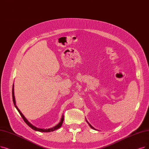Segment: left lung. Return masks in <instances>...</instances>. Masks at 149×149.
<instances>
[{
	"label": "left lung",
	"instance_id": "obj_1",
	"mask_svg": "<svg viewBox=\"0 0 149 149\" xmlns=\"http://www.w3.org/2000/svg\"><path fill=\"white\" fill-rule=\"evenodd\" d=\"M86 122H87V123H88V125H89V126H90V127H91V128H92V129H93V130H96V129H95V128H93V127H92V125H91V124H90V123H88V121H87V120H86Z\"/></svg>",
	"mask_w": 149,
	"mask_h": 149
}]
</instances>
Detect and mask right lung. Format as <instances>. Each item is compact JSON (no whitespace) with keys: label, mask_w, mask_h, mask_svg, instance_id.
Returning a JSON list of instances; mask_svg holds the SVG:
<instances>
[{"label":"right lung","mask_w":149,"mask_h":149,"mask_svg":"<svg viewBox=\"0 0 149 149\" xmlns=\"http://www.w3.org/2000/svg\"><path fill=\"white\" fill-rule=\"evenodd\" d=\"M12 97H13V103H14V105H15V108H16V109L17 110V111L19 112V113L20 114L22 118H23L24 121V122L26 123V124L27 125H28L29 127H31V128L32 129H33V130L37 131V132H53V131H54V130H57L58 128H60V127L62 125V123H63V120H64V116H63V115H62V116L61 122H59V123L57 125H56V126H54V127H52V128H48V129L39 128H37V127H36L33 126L31 123H30V122L27 120V118L24 117V115L22 114V112H21V111L18 109V108H17L16 104V101H15V93H14V84H13V89H12Z\"/></svg>","instance_id":"add662e5"}]
</instances>
